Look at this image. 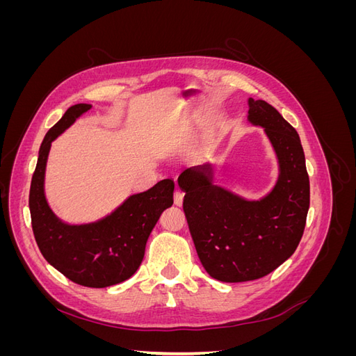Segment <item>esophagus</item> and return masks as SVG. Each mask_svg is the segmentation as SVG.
Wrapping results in <instances>:
<instances>
[{
	"label": "esophagus",
	"mask_w": 356,
	"mask_h": 356,
	"mask_svg": "<svg viewBox=\"0 0 356 356\" xmlns=\"http://www.w3.org/2000/svg\"><path fill=\"white\" fill-rule=\"evenodd\" d=\"M182 200H184V193H182L181 190H175L174 193V203L177 204V207H181L182 204Z\"/></svg>",
	"instance_id": "esophagus-1"
}]
</instances>
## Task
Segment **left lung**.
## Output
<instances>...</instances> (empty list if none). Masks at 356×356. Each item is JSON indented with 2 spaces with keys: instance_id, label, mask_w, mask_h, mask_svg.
Returning <instances> with one entry per match:
<instances>
[{
  "instance_id": "left-lung-1",
  "label": "left lung",
  "mask_w": 356,
  "mask_h": 356,
  "mask_svg": "<svg viewBox=\"0 0 356 356\" xmlns=\"http://www.w3.org/2000/svg\"><path fill=\"white\" fill-rule=\"evenodd\" d=\"M248 123L263 127L277 160L272 190L248 199L217 186L211 163L182 170V208L204 270L221 282L260 279L294 254L305 232L310 202L300 136L263 99L248 98Z\"/></svg>"
}]
</instances>
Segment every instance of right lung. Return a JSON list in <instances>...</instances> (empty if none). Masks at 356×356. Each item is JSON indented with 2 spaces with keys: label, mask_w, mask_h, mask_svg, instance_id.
<instances>
[{
  "label": "right lung",
  "mask_w": 356,
  "mask_h": 356,
  "mask_svg": "<svg viewBox=\"0 0 356 356\" xmlns=\"http://www.w3.org/2000/svg\"><path fill=\"white\" fill-rule=\"evenodd\" d=\"M92 108L72 105L42 139L29 190V211L37 245L47 263L70 281L90 288L124 282L143 263L148 236L161 212L174 203V179L166 178L127 196L105 217L71 224L53 212L46 197V166L51 143Z\"/></svg>",
  "instance_id": "obj_1"
}]
</instances>
